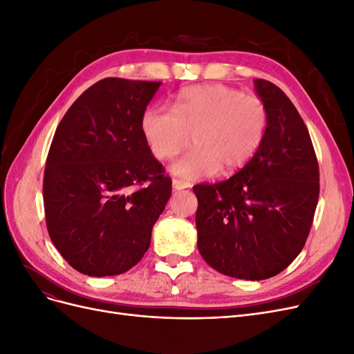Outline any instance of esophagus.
Instances as JSON below:
<instances>
[{"label":"esophagus","mask_w":354,"mask_h":354,"mask_svg":"<svg viewBox=\"0 0 354 354\" xmlns=\"http://www.w3.org/2000/svg\"><path fill=\"white\" fill-rule=\"evenodd\" d=\"M186 187H190L189 181L178 180V178H174V180H173V189H174V190H181V189H186Z\"/></svg>","instance_id":"34e87169"}]
</instances>
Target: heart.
I'll list each match as a JSON object with an SVG mask.
<instances>
[{"label":"heart","instance_id":"b5f03b06","mask_svg":"<svg viewBox=\"0 0 354 354\" xmlns=\"http://www.w3.org/2000/svg\"><path fill=\"white\" fill-rule=\"evenodd\" d=\"M269 127V109L257 95L223 84L194 85L176 97L173 111L151 106L142 116V133L155 158L176 159L171 171L185 178L233 173L250 162L263 145Z\"/></svg>","mask_w":354,"mask_h":354}]
</instances>
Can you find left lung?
Returning a JSON list of instances; mask_svg holds the SVG:
<instances>
[{"label": "left lung", "instance_id": "left-lung-1", "mask_svg": "<svg viewBox=\"0 0 354 354\" xmlns=\"http://www.w3.org/2000/svg\"><path fill=\"white\" fill-rule=\"evenodd\" d=\"M254 85L269 109L263 145L239 173L194 192L202 259L226 276L263 281L303 250L319 199V164L288 95L270 81Z\"/></svg>", "mask_w": 354, "mask_h": 354}]
</instances>
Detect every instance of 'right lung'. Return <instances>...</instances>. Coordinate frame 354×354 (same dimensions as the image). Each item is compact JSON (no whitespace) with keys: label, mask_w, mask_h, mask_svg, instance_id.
Listing matches in <instances>:
<instances>
[{"label":"right lung","mask_w":354,"mask_h":354,"mask_svg":"<svg viewBox=\"0 0 354 354\" xmlns=\"http://www.w3.org/2000/svg\"><path fill=\"white\" fill-rule=\"evenodd\" d=\"M160 82L104 78L62 118L46 160V223L75 270L115 276L143 259L171 178L142 133Z\"/></svg>","instance_id":"add662e5"}]
</instances>
